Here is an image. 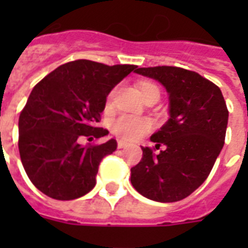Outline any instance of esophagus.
Listing matches in <instances>:
<instances>
[{
    "label": "esophagus",
    "instance_id": "esophagus-1",
    "mask_svg": "<svg viewBox=\"0 0 248 248\" xmlns=\"http://www.w3.org/2000/svg\"><path fill=\"white\" fill-rule=\"evenodd\" d=\"M127 147V143L126 141H124V140H118V148L120 149H124V148Z\"/></svg>",
    "mask_w": 248,
    "mask_h": 248
}]
</instances>
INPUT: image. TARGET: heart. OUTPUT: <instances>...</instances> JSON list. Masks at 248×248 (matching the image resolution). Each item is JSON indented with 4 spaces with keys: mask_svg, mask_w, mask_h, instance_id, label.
<instances>
[{
    "mask_svg": "<svg viewBox=\"0 0 248 248\" xmlns=\"http://www.w3.org/2000/svg\"><path fill=\"white\" fill-rule=\"evenodd\" d=\"M139 90L143 97L152 91L158 93L157 86L152 82H141L139 85ZM112 128L113 132L122 139L138 140L151 131L153 128V122L147 117L121 116L113 122Z\"/></svg>",
    "mask_w": 248,
    "mask_h": 248,
    "instance_id": "b5f03b06",
    "label": "heart"
}]
</instances>
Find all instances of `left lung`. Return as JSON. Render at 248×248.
<instances>
[{"label": "left lung", "mask_w": 248, "mask_h": 248, "mask_svg": "<svg viewBox=\"0 0 248 248\" xmlns=\"http://www.w3.org/2000/svg\"><path fill=\"white\" fill-rule=\"evenodd\" d=\"M135 73L165 87L170 117L151 136L155 148L163 144L166 149L155 155L141 147L143 158L131 169V184L155 202L184 200L203 184L223 149L229 113L221 90L183 68H138Z\"/></svg>", "instance_id": "obj_1"}]
</instances>
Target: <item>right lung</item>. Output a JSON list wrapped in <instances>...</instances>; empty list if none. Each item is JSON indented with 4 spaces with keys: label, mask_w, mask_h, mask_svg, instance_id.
<instances>
[{
    "label": "right lung",
    "mask_w": 248,
    "mask_h": 248,
    "mask_svg": "<svg viewBox=\"0 0 248 248\" xmlns=\"http://www.w3.org/2000/svg\"><path fill=\"white\" fill-rule=\"evenodd\" d=\"M136 68L75 60L34 86L19 117V153L38 190L54 200L71 201L95 186L100 161L116 151L117 141L83 147L79 139L108 135L96 127L107 96Z\"/></svg>",
    "instance_id": "right-lung-1"
}]
</instances>
